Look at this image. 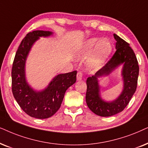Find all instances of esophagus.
<instances>
[{
	"mask_svg": "<svg viewBox=\"0 0 148 148\" xmlns=\"http://www.w3.org/2000/svg\"><path fill=\"white\" fill-rule=\"evenodd\" d=\"M82 78V74L81 72H78L77 73V75H76V79L77 80H81Z\"/></svg>",
	"mask_w": 148,
	"mask_h": 148,
	"instance_id": "1",
	"label": "esophagus"
}]
</instances>
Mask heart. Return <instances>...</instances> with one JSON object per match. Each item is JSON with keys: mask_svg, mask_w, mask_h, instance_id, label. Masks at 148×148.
<instances>
[{"mask_svg": "<svg viewBox=\"0 0 148 148\" xmlns=\"http://www.w3.org/2000/svg\"><path fill=\"white\" fill-rule=\"evenodd\" d=\"M112 51V45L108 38H91L88 39L76 51L78 59L89 58L87 66L90 70H97L101 68Z\"/></svg>", "mask_w": 148, "mask_h": 148, "instance_id": "b5f03b06", "label": "heart"}]
</instances>
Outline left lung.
Wrapping results in <instances>:
<instances>
[{
	"label": "left lung",
	"instance_id": "obj_1",
	"mask_svg": "<svg viewBox=\"0 0 148 148\" xmlns=\"http://www.w3.org/2000/svg\"><path fill=\"white\" fill-rule=\"evenodd\" d=\"M114 37L116 41L115 53L103 68L86 80V104L94 114L103 117L115 115L125 109L135 93L139 76L138 62L133 49L117 34H114ZM121 65L123 89L116 99L106 101L101 97L99 78L109 75Z\"/></svg>",
	"mask_w": 148,
	"mask_h": 148
}]
</instances>
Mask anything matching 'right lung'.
I'll use <instances>...</instances> for the list:
<instances>
[{
  "label": "right lung",
  "mask_w": 148,
  "mask_h": 148,
  "mask_svg": "<svg viewBox=\"0 0 148 148\" xmlns=\"http://www.w3.org/2000/svg\"><path fill=\"white\" fill-rule=\"evenodd\" d=\"M51 31L36 30L27 34L21 41L13 61L11 77L14 98L21 109L31 117L45 119L60 109L66 90L76 80L77 71L57 74L46 87L34 89L27 82L25 64L34 43L40 37H49Z\"/></svg>",
  "instance_id": "1"
}]
</instances>
